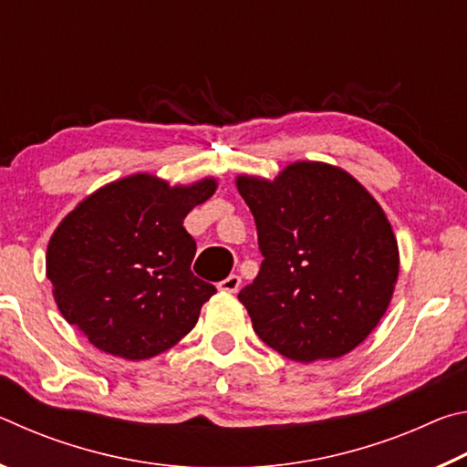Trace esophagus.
<instances>
[{
  "mask_svg": "<svg viewBox=\"0 0 467 467\" xmlns=\"http://www.w3.org/2000/svg\"><path fill=\"white\" fill-rule=\"evenodd\" d=\"M239 286H241V278L236 274H231L223 282H218V290H223V292H236L239 290Z\"/></svg>",
  "mask_w": 467,
  "mask_h": 467,
  "instance_id": "esophagus-1",
  "label": "esophagus"
}]
</instances>
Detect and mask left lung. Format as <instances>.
Wrapping results in <instances>:
<instances>
[{"mask_svg": "<svg viewBox=\"0 0 467 467\" xmlns=\"http://www.w3.org/2000/svg\"><path fill=\"white\" fill-rule=\"evenodd\" d=\"M234 183L264 255L257 278L239 292L255 334L305 365L352 352L381 321L400 274L381 205L350 172L317 161Z\"/></svg>", "mask_w": 467, "mask_h": 467, "instance_id": "left-lung-1", "label": "left lung"}]
</instances>
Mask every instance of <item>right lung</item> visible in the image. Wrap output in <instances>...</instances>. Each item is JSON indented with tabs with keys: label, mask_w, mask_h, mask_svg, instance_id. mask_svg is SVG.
I'll return each mask as SVG.
<instances>
[{
	"label": "right lung",
	"mask_w": 467,
	"mask_h": 467,
	"mask_svg": "<svg viewBox=\"0 0 467 467\" xmlns=\"http://www.w3.org/2000/svg\"><path fill=\"white\" fill-rule=\"evenodd\" d=\"M216 187L214 177L171 185L136 172L86 195L47 244V278L69 326L125 360L179 344L216 292L192 272L195 241L183 220Z\"/></svg>",
	"instance_id": "right-lung-1"
}]
</instances>
